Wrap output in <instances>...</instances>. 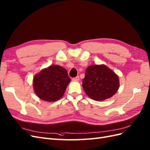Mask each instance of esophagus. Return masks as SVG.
<instances>
[{
    "label": "esophagus",
    "instance_id": "obj_1",
    "mask_svg": "<svg viewBox=\"0 0 150 150\" xmlns=\"http://www.w3.org/2000/svg\"><path fill=\"white\" fill-rule=\"evenodd\" d=\"M72 80H75V81H79L80 80V78H79V76H76V77H75V78H73Z\"/></svg>",
    "mask_w": 150,
    "mask_h": 150
}]
</instances>
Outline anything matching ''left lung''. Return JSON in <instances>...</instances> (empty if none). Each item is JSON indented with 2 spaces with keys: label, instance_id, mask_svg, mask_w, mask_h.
Wrapping results in <instances>:
<instances>
[{
  "label": "left lung",
  "instance_id": "left-lung-1",
  "mask_svg": "<svg viewBox=\"0 0 150 150\" xmlns=\"http://www.w3.org/2000/svg\"><path fill=\"white\" fill-rule=\"evenodd\" d=\"M82 87L90 98L95 100H104L117 91L119 77L105 65H91L85 71Z\"/></svg>",
  "mask_w": 150,
  "mask_h": 150
}]
</instances>
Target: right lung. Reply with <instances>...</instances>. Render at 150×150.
<instances>
[{
    "label": "right lung",
    "instance_id": "obj_1",
    "mask_svg": "<svg viewBox=\"0 0 150 150\" xmlns=\"http://www.w3.org/2000/svg\"><path fill=\"white\" fill-rule=\"evenodd\" d=\"M70 80L65 68L51 65L35 76L33 86L37 96L41 99L53 102L63 96Z\"/></svg>",
    "mask_w": 150,
    "mask_h": 150
}]
</instances>
